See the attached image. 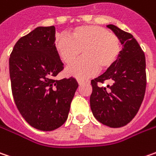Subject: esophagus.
Returning <instances> with one entry per match:
<instances>
[{
    "label": "esophagus",
    "mask_w": 156,
    "mask_h": 156,
    "mask_svg": "<svg viewBox=\"0 0 156 156\" xmlns=\"http://www.w3.org/2000/svg\"><path fill=\"white\" fill-rule=\"evenodd\" d=\"M77 82H78V83H79V85H82V84H83L84 83V81H82V80H80V79H78L77 80Z\"/></svg>",
    "instance_id": "34e87169"
}]
</instances>
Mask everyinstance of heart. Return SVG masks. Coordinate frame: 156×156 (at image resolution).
Returning a JSON list of instances; mask_svg holds the SVG:
<instances>
[{"mask_svg": "<svg viewBox=\"0 0 156 156\" xmlns=\"http://www.w3.org/2000/svg\"><path fill=\"white\" fill-rule=\"evenodd\" d=\"M55 48L66 64H71L83 51V58L66 68V74L85 79L99 71L111 68L119 58L122 50L120 39L110 30L96 25H83L74 29L70 37L59 35Z\"/></svg>", "mask_w": 156, "mask_h": 156, "instance_id": "obj_1", "label": "heart"}]
</instances>
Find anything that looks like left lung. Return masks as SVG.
<instances>
[{
	"mask_svg": "<svg viewBox=\"0 0 156 156\" xmlns=\"http://www.w3.org/2000/svg\"><path fill=\"white\" fill-rule=\"evenodd\" d=\"M121 41L120 56L111 68L91 81L90 108L100 123L110 127L127 125L138 112L143 101L147 85L146 58L133 36L109 24ZM105 81L106 87L98 85Z\"/></svg>",
	"mask_w": 156,
	"mask_h": 156,
	"instance_id": "left-lung-1",
	"label": "left lung"
}]
</instances>
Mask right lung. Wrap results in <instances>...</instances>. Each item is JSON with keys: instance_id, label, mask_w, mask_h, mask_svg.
Masks as SVG:
<instances>
[{"instance_id": "1", "label": "right lung", "mask_w": 156, "mask_h": 156, "mask_svg": "<svg viewBox=\"0 0 156 156\" xmlns=\"http://www.w3.org/2000/svg\"><path fill=\"white\" fill-rule=\"evenodd\" d=\"M55 27H37L16 43L9 76L16 105L29 125L41 131L61 126L68 117L78 82L55 80L63 63L55 48Z\"/></svg>"}]
</instances>
